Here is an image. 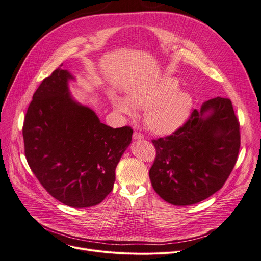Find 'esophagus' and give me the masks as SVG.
Returning a JSON list of instances; mask_svg holds the SVG:
<instances>
[{
    "label": "esophagus",
    "mask_w": 261,
    "mask_h": 261,
    "mask_svg": "<svg viewBox=\"0 0 261 261\" xmlns=\"http://www.w3.org/2000/svg\"><path fill=\"white\" fill-rule=\"evenodd\" d=\"M132 138H133L134 141H142V140H144V136L142 134H140L139 132H134Z\"/></svg>",
    "instance_id": "esophagus-1"
}]
</instances>
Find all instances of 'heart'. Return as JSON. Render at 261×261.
Returning <instances> with one entry per match:
<instances>
[{"instance_id": "1", "label": "heart", "mask_w": 261, "mask_h": 261, "mask_svg": "<svg viewBox=\"0 0 261 261\" xmlns=\"http://www.w3.org/2000/svg\"><path fill=\"white\" fill-rule=\"evenodd\" d=\"M179 88V81L165 76L133 88L127 99L115 95L111 102L115 111L130 116L134 108L145 109L146 128L155 135L167 136L182 129L194 110L193 95Z\"/></svg>"}]
</instances>
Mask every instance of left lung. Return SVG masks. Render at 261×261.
<instances>
[{"label": "left lung", "instance_id": "8db88e82", "mask_svg": "<svg viewBox=\"0 0 261 261\" xmlns=\"http://www.w3.org/2000/svg\"><path fill=\"white\" fill-rule=\"evenodd\" d=\"M152 143L156 158L149 176L155 193L176 206L207 199L223 186L239 152V122L231 101H205L182 129Z\"/></svg>", "mask_w": 261, "mask_h": 261}]
</instances>
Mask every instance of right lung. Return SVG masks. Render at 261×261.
Returning <instances> with one entry per match:
<instances>
[{
  "instance_id": "add662e5",
  "label": "right lung",
  "mask_w": 261,
  "mask_h": 261,
  "mask_svg": "<svg viewBox=\"0 0 261 261\" xmlns=\"http://www.w3.org/2000/svg\"><path fill=\"white\" fill-rule=\"evenodd\" d=\"M58 67L33 96L23 125L25 156L47 193L67 206L99 204L113 188L115 169L132 141V129H113L78 102Z\"/></svg>"
}]
</instances>
